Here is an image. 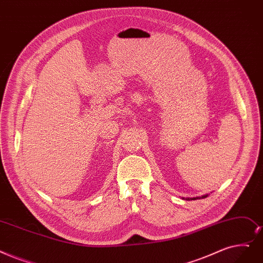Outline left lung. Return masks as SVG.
<instances>
[{"mask_svg":"<svg viewBox=\"0 0 263 263\" xmlns=\"http://www.w3.org/2000/svg\"><path fill=\"white\" fill-rule=\"evenodd\" d=\"M208 197V195L206 196H203V197H200V198H188L187 200H197V199H204V198H206Z\"/></svg>","mask_w":263,"mask_h":263,"instance_id":"1","label":"left lung"}]
</instances>
